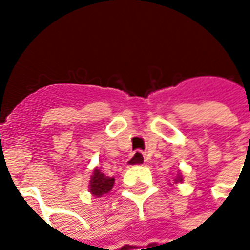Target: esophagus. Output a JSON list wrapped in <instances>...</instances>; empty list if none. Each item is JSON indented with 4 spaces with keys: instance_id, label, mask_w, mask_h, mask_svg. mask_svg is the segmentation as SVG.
Masks as SVG:
<instances>
[{
    "instance_id": "34e87169",
    "label": "esophagus",
    "mask_w": 250,
    "mask_h": 250,
    "mask_svg": "<svg viewBox=\"0 0 250 250\" xmlns=\"http://www.w3.org/2000/svg\"><path fill=\"white\" fill-rule=\"evenodd\" d=\"M145 162H146L145 154L142 151H135L131 154V157L127 161V165H128V167H131V166H141Z\"/></svg>"
}]
</instances>
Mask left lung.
<instances>
[{"label": "left lung", "mask_w": 250, "mask_h": 250, "mask_svg": "<svg viewBox=\"0 0 250 250\" xmlns=\"http://www.w3.org/2000/svg\"><path fill=\"white\" fill-rule=\"evenodd\" d=\"M182 181H184V175H182L181 173H178V174H177V177H174V178H173V182H170V185L175 186V185L182 184Z\"/></svg>", "instance_id": "8db88e82"}]
</instances>
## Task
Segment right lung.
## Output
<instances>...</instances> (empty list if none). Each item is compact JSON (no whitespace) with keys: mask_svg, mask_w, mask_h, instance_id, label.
<instances>
[{"mask_svg":"<svg viewBox=\"0 0 250 250\" xmlns=\"http://www.w3.org/2000/svg\"><path fill=\"white\" fill-rule=\"evenodd\" d=\"M115 178L108 177L104 173L100 171V168L95 167L93 173L89 179V185H88V191L92 194L93 197H102L104 194L109 193L112 188H114Z\"/></svg>","mask_w":250,"mask_h":250,"instance_id":"right-lung-1","label":"right lung"}]
</instances>
